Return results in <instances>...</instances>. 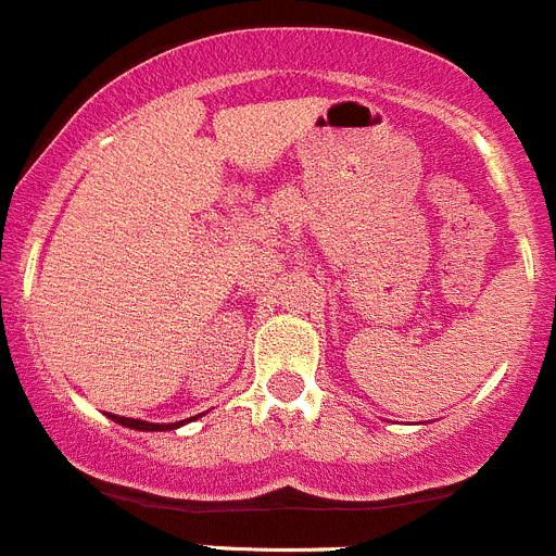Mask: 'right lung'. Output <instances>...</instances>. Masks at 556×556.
<instances>
[{
    "mask_svg": "<svg viewBox=\"0 0 556 556\" xmlns=\"http://www.w3.org/2000/svg\"><path fill=\"white\" fill-rule=\"evenodd\" d=\"M111 420H116L119 426L125 428H136V431H172V428L182 426V422H147V420H134V417H119V415H109Z\"/></svg>",
    "mask_w": 556,
    "mask_h": 556,
    "instance_id": "1",
    "label": "right lung"
}]
</instances>
